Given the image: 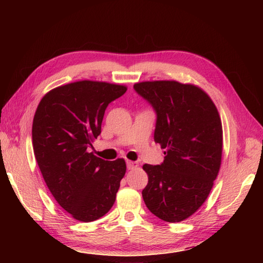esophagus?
<instances>
[{"label":"esophagus","instance_id":"1","mask_svg":"<svg viewBox=\"0 0 263 263\" xmlns=\"http://www.w3.org/2000/svg\"><path fill=\"white\" fill-rule=\"evenodd\" d=\"M126 167H127V170H135L138 167V163H137V161L126 160Z\"/></svg>","mask_w":263,"mask_h":263}]
</instances>
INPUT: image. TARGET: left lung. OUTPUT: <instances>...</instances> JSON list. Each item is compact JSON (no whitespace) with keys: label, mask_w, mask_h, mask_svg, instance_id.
<instances>
[{"label":"left lung","mask_w":263,"mask_h":263,"mask_svg":"<svg viewBox=\"0 0 263 263\" xmlns=\"http://www.w3.org/2000/svg\"><path fill=\"white\" fill-rule=\"evenodd\" d=\"M135 90L157 115L155 142L165 149L160 165L144 164L142 198L159 219L192 216L211 191L221 164L222 127L214 102L202 89L177 81H144Z\"/></svg>","instance_id":"obj_1"}]
</instances>
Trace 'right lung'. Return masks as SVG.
<instances>
[{"label":"right lung","mask_w":263,"mask_h":263,"mask_svg":"<svg viewBox=\"0 0 263 263\" xmlns=\"http://www.w3.org/2000/svg\"><path fill=\"white\" fill-rule=\"evenodd\" d=\"M126 89L90 80L68 83L47 92L33 116L32 148L44 181L77 220L99 219L115 202L125 161L104 160L88 148L102 132L106 107Z\"/></svg>","instance_id":"right-lung-1"}]
</instances>
